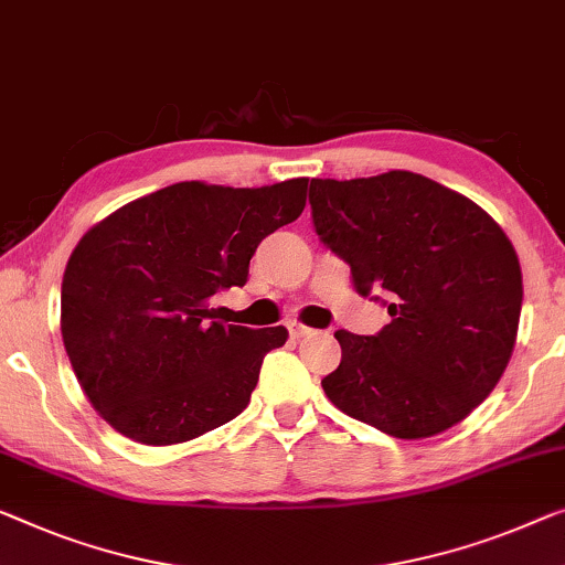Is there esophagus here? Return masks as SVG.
Returning <instances> with one entry per match:
<instances>
[{
	"mask_svg": "<svg viewBox=\"0 0 565 565\" xmlns=\"http://www.w3.org/2000/svg\"><path fill=\"white\" fill-rule=\"evenodd\" d=\"M289 334L294 337V340H305V337L315 334V330H311V327L299 324V322H289Z\"/></svg>",
	"mask_w": 565,
	"mask_h": 565,
	"instance_id": "obj_1",
	"label": "esophagus"
}]
</instances>
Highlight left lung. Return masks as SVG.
<instances>
[{
    "instance_id": "8db88e82",
    "label": "left lung",
    "mask_w": 565,
    "mask_h": 565,
    "mask_svg": "<svg viewBox=\"0 0 565 565\" xmlns=\"http://www.w3.org/2000/svg\"><path fill=\"white\" fill-rule=\"evenodd\" d=\"M309 205L355 291L391 315L377 334L334 332L342 360L322 381L327 398L395 439L459 424L515 348L523 274L508 235L477 202L403 170L311 180Z\"/></svg>"
}]
</instances>
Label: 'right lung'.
<instances>
[{
    "instance_id": "1",
    "label": "right lung",
    "mask_w": 565,
    "mask_h": 565,
    "mask_svg": "<svg viewBox=\"0 0 565 565\" xmlns=\"http://www.w3.org/2000/svg\"><path fill=\"white\" fill-rule=\"evenodd\" d=\"M307 177L268 188L177 182L83 235L61 289L73 373L116 431L170 446L248 406L284 327L217 322L213 297L248 281L258 243L297 221Z\"/></svg>"
}]
</instances>
